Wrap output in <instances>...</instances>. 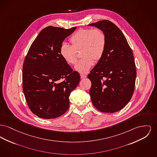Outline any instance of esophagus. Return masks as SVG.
I'll return each instance as SVG.
<instances>
[{
	"instance_id": "esophagus-1",
	"label": "esophagus",
	"mask_w": 157,
	"mask_h": 157,
	"mask_svg": "<svg viewBox=\"0 0 157 157\" xmlns=\"http://www.w3.org/2000/svg\"><path fill=\"white\" fill-rule=\"evenodd\" d=\"M81 79H83V78H86V75H83V74H81Z\"/></svg>"
}]
</instances>
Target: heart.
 Here are the masks:
<instances>
[{"label":"heart","instance_id":"1","mask_svg":"<svg viewBox=\"0 0 157 157\" xmlns=\"http://www.w3.org/2000/svg\"><path fill=\"white\" fill-rule=\"evenodd\" d=\"M69 41L72 46L63 43L60 47V55L67 63L75 65L78 59L76 50L81 48L82 58L75 66V69L82 74L89 72L94 60L101 59L106 46L105 35L99 28L80 29L70 37Z\"/></svg>","mask_w":157,"mask_h":157}]
</instances>
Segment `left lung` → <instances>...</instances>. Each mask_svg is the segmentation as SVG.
<instances>
[{
    "instance_id": "left-lung-1",
    "label": "left lung",
    "mask_w": 157,
    "mask_h": 157,
    "mask_svg": "<svg viewBox=\"0 0 157 157\" xmlns=\"http://www.w3.org/2000/svg\"><path fill=\"white\" fill-rule=\"evenodd\" d=\"M88 25L101 29L106 37L104 53L88 78L92 104L104 113L121 110L130 100L136 77L132 50L126 37L114 24L100 21Z\"/></svg>"
}]
</instances>
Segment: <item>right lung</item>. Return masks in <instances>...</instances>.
<instances>
[{"instance_id":"add662e5","label":"right lung","mask_w":157,"mask_h":157,"mask_svg":"<svg viewBox=\"0 0 157 157\" xmlns=\"http://www.w3.org/2000/svg\"><path fill=\"white\" fill-rule=\"evenodd\" d=\"M76 27L48 26L37 36L25 58L22 88L31 111L38 117L55 119L69 107L71 92L80 81V75L62 59L60 47Z\"/></svg>"}]
</instances>
